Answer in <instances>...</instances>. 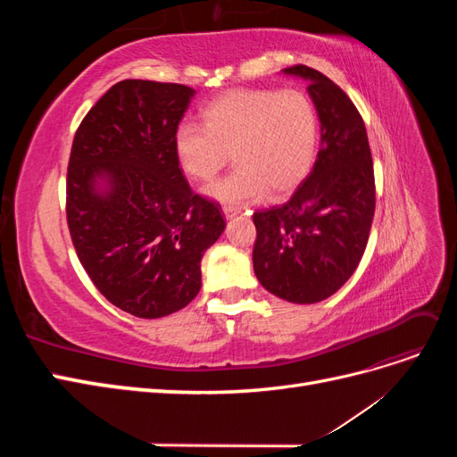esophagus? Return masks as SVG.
Instances as JSON below:
<instances>
[{
	"mask_svg": "<svg viewBox=\"0 0 457 457\" xmlns=\"http://www.w3.org/2000/svg\"><path fill=\"white\" fill-rule=\"evenodd\" d=\"M223 213H225L227 219H230V217L240 213V207H237V205H223Z\"/></svg>",
	"mask_w": 457,
	"mask_h": 457,
	"instance_id": "obj_1",
	"label": "esophagus"
}]
</instances>
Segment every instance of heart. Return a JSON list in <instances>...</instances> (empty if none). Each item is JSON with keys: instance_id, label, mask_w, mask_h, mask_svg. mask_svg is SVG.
I'll use <instances>...</instances> for the list:
<instances>
[{"instance_id": "obj_1", "label": "heart", "mask_w": 457, "mask_h": 457, "mask_svg": "<svg viewBox=\"0 0 457 457\" xmlns=\"http://www.w3.org/2000/svg\"><path fill=\"white\" fill-rule=\"evenodd\" d=\"M204 128L183 123L175 133V154L195 181H210L230 154L237 170L213 183L210 196L242 204L267 192L278 198L294 190L316 156L318 114L297 89H242L210 103Z\"/></svg>"}]
</instances>
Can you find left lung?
<instances>
[{"mask_svg": "<svg viewBox=\"0 0 457 457\" xmlns=\"http://www.w3.org/2000/svg\"><path fill=\"white\" fill-rule=\"evenodd\" d=\"M284 72L311 81L322 143L292 198L253 213V270L270 294L303 305L334 295L356 270L376 212V179L364 120L347 93L305 64Z\"/></svg>", "mask_w": 457, "mask_h": 457, "instance_id": "1", "label": "left lung"}]
</instances>
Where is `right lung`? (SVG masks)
Masks as SVG:
<instances>
[{
	"label": "right lung",
	"mask_w": 457,
	"mask_h": 457,
	"mask_svg": "<svg viewBox=\"0 0 457 457\" xmlns=\"http://www.w3.org/2000/svg\"><path fill=\"white\" fill-rule=\"evenodd\" d=\"M192 95L181 84L118 81L81 120L68 160L78 259L112 305L139 318L168 316L198 295L202 255L225 230L220 205L190 188L175 154Z\"/></svg>",
	"instance_id": "obj_1"
}]
</instances>
